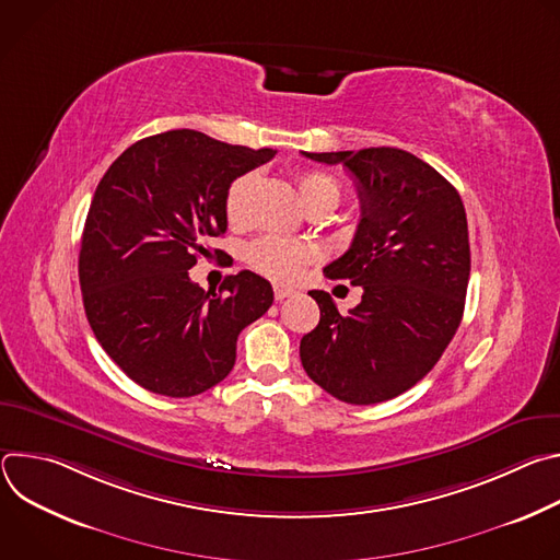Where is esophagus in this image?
Wrapping results in <instances>:
<instances>
[{
	"label": "esophagus",
	"mask_w": 560,
	"mask_h": 560,
	"mask_svg": "<svg viewBox=\"0 0 560 560\" xmlns=\"http://www.w3.org/2000/svg\"><path fill=\"white\" fill-rule=\"evenodd\" d=\"M292 294H294L292 288H288V285H275V299H277V301H283V299H288V296H292Z\"/></svg>",
	"instance_id": "34e87169"
}]
</instances>
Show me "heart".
<instances>
[{"mask_svg":"<svg viewBox=\"0 0 560 560\" xmlns=\"http://www.w3.org/2000/svg\"><path fill=\"white\" fill-rule=\"evenodd\" d=\"M250 186H253V175L236 177L228 186L223 195V210L230 223H242L246 219ZM296 190L303 206H310L312 201H318V199H332L335 203L339 201V184L330 175L318 173V171H305L296 175ZM246 257H248V264L261 275L270 279L288 281L299 275V270L310 261L312 253L303 244L270 234L253 242L248 246Z\"/></svg>","mask_w":560,"mask_h":560,"instance_id":"obj_1","label":"heart"}]
</instances>
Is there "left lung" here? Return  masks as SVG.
Segmentation results:
<instances>
[{"mask_svg":"<svg viewBox=\"0 0 560 560\" xmlns=\"http://www.w3.org/2000/svg\"><path fill=\"white\" fill-rule=\"evenodd\" d=\"M343 164L361 201L350 250L326 277L363 288L341 314L312 290L322 318L301 339L307 376L343 404L372 406L417 385L458 330L469 281L467 217L456 188L398 148L303 152Z\"/></svg>","mask_w":560,"mask_h":560,"instance_id":"1","label":"left lung"}]
</instances>
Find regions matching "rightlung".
Returning a JSON list of instances; mask_svg holds the SVG:
<instances>
[{"label":"right lung","instance_id":"add662e5","mask_svg":"<svg viewBox=\"0 0 560 560\" xmlns=\"http://www.w3.org/2000/svg\"><path fill=\"white\" fill-rule=\"evenodd\" d=\"M275 154L184 128L132 143L102 177L79 285L97 341L141 387L173 398L210 389L230 374L238 332L272 305V285L250 270L219 292L188 270L228 228V186Z\"/></svg>","mask_w":560,"mask_h":560}]
</instances>
